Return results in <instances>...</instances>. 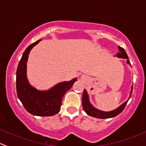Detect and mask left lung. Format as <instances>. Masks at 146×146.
I'll use <instances>...</instances> for the list:
<instances>
[{"instance_id":"8db88e82","label":"left lung","mask_w":146,"mask_h":146,"mask_svg":"<svg viewBox=\"0 0 146 146\" xmlns=\"http://www.w3.org/2000/svg\"><path fill=\"white\" fill-rule=\"evenodd\" d=\"M118 49L119 52L117 53L114 56L118 57V58H125V59H126V63H127V64L130 65L131 66L130 61H129V57H128L127 54L126 53L125 50L121 46H118ZM132 90H133V86H131V90L130 91V95H129V99H128L126 102H124L123 104H121L119 107H117V108L115 109V110H111V111H102V110H98V109H97L96 107H95L92 104H91L90 101L89 95L88 94V92H87L86 90L84 89L83 95H82V107H83V110H85V111L87 113V114L90 116V117H95V118H98V119L113 118V117L117 116L118 114H120L122 111H123L125 106H126V104H127V102L129 101V100L130 99L131 96Z\"/></svg>"}]
</instances>
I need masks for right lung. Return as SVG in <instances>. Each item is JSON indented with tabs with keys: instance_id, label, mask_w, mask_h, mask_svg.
I'll use <instances>...</instances> for the list:
<instances>
[{
	"instance_id": "add662e5",
	"label": "right lung",
	"mask_w": 146,
	"mask_h": 146,
	"mask_svg": "<svg viewBox=\"0 0 146 146\" xmlns=\"http://www.w3.org/2000/svg\"><path fill=\"white\" fill-rule=\"evenodd\" d=\"M42 39L29 45L24 51L16 72L17 97L29 113L39 117H51L60 111L64 95L77 78L58 82L47 90H39L29 83L27 77V63L29 52Z\"/></svg>"
}]
</instances>
